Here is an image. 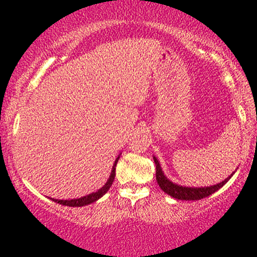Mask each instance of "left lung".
Listing matches in <instances>:
<instances>
[{
	"mask_svg": "<svg viewBox=\"0 0 257 257\" xmlns=\"http://www.w3.org/2000/svg\"><path fill=\"white\" fill-rule=\"evenodd\" d=\"M153 161H155L156 163V180H157L159 187L162 188V191H164L167 194H169L170 197H173V198L181 200H198L210 196V194L216 192L217 190H220V188L232 178L233 174L235 173L233 172L228 178L223 180V181H221L220 184L208 186V187H187V186H181L170 181V180L164 175L163 170H162L161 168V164H159L158 159L156 158L155 156H153Z\"/></svg>",
	"mask_w": 257,
	"mask_h": 257,
	"instance_id": "8db88e82",
	"label": "left lung"
}]
</instances>
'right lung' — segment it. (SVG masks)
Returning <instances> with one entry per match:
<instances>
[{
	"label": "right lung",
	"instance_id": "1",
	"mask_svg": "<svg viewBox=\"0 0 257 257\" xmlns=\"http://www.w3.org/2000/svg\"><path fill=\"white\" fill-rule=\"evenodd\" d=\"M118 159H119V156L116 158V161H114L113 167H112V170L110 174V178H108L107 181H106V184L102 186L101 188H99L96 192L87 194V196L81 197V198H76V199H66V200L54 199V198H51V199L54 200L55 203H59V204L67 205V206H84V205L90 204V203L96 202V200H98L99 198H101V197L104 196V194L107 192L108 190H110L112 182H113V180H114V175H116V166H117V162H118Z\"/></svg>",
	"mask_w": 257,
	"mask_h": 257
}]
</instances>
